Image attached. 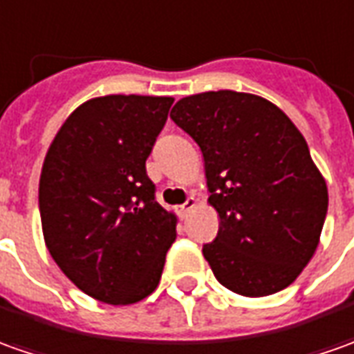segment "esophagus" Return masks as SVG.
Segmentation results:
<instances>
[{"label": "esophagus", "instance_id": "1", "mask_svg": "<svg viewBox=\"0 0 354 354\" xmlns=\"http://www.w3.org/2000/svg\"><path fill=\"white\" fill-rule=\"evenodd\" d=\"M194 205H196V197L189 196L186 199V203H182V205H180V215H182V217H186L187 211L194 207Z\"/></svg>", "mask_w": 354, "mask_h": 354}]
</instances>
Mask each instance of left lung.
Returning <instances> with one entry per match:
<instances>
[{
	"instance_id": "8db88e82",
	"label": "left lung",
	"mask_w": 354,
	"mask_h": 354,
	"mask_svg": "<svg viewBox=\"0 0 354 354\" xmlns=\"http://www.w3.org/2000/svg\"><path fill=\"white\" fill-rule=\"evenodd\" d=\"M170 118L205 160L221 223L203 256L218 283L252 298L287 288L314 256L328 213L306 139L275 104L236 91L186 96Z\"/></svg>"
}]
</instances>
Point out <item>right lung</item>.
Here are the masks:
<instances>
[{
  "mask_svg": "<svg viewBox=\"0 0 354 354\" xmlns=\"http://www.w3.org/2000/svg\"><path fill=\"white\" fill-rule=\"evenodd\" d=\"M170 96L86 100L59 127L40 174L46 246L85 295L133 304L157 288L176 215L155 199L145 160L165 127Z\"/></svg>",
  "mask_w": 354,
  "mask_h": 354,
  "instance_id": "obj_1",
  "label": "right lung"
}]
</instances>
